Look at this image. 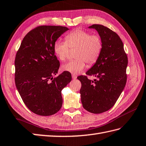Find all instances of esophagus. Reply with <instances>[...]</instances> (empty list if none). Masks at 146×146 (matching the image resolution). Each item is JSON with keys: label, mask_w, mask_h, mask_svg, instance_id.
I'll return each instance as SVG.
<instances>
[{"label": "esophagus", "mask_w": 146, "mask_h": 146, "mask_svg": "<svg viewBox=\"0 0 146 146\" xmlns=\"http://www.w3.org/2000/svg\"><path fill=\"white\" fill-rule=\"evenodd\" d=\"M72 77L73 79H77V76H76L75 74H72Z\"/></svg>", "instance_id": "34e87169"}]
</instances>
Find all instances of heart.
Here are the masks:
<instances>
[{
    "label": "heart",
    "mask_w": 146,
    "mask_h": 146,
    "mask_svg": "<svg viewBox=\"0 0 146 146\" xmlns=\"http://www.w3.org/2000/svg\"><path fill=\"white\" fill-rule=\"evenodd\" d=\"M65 39L66 41L55 42V54L60 60L65 61L69 57L70 49H76L74 57L76 59L64 64L62 66L64 71L79 74L84 69L86 63L92 66L101 54L103 42L98 34H91L88 31L77 29L67 34Z\"/></svg>",
    "instance_id": "obj_1"
}]
</instances>
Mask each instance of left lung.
Masks as SVG:
<instances>
[{
	"instance_id": "8db88e82",
	"label": "left lung",
	"mask_w": 146,
	"mask_h": 146,
	"mask_svg": "<svg viewBox=\"0 0 146 146\" xmlns=\"http://www.w3.org/2000/svg\"><path fill=\"white\" fill-rule=\"evenodd\" d=\"M89 28L95 29L103 42L99 59L86 72L97 79L91 80L87 76H80L77 79L82 84L80 93L83 108L100 114L112 108L124 90L128 59L122 41L115 32L100 24H93Z\"/></svg>"
}]
</instances>
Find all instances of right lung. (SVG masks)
<instances>
[{"instance_id": "right-lung-1", "label": "right lung", "mask_w": 146, "mask_h": 146, "mask_svg": "<svg viewBox=\"0 0 146 146\" xmlns=\"http://www.w3.org/2000/svg\"><path fill=\"white\" fill-rule=\"evenodd\" d=\"M69 29L40 25L25 35L15 59V83L25 105L37 115L56 114L62 106L61 91L72 80L64 71L55 77L60 62L54 44Z\"/></svg>"}]
</instances>
